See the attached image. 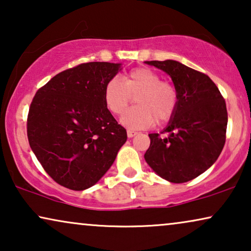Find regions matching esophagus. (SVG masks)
I'll return each instance as SVG.
<instances>
[{"mask_svg": "<svg viewBox=\"0 0 251 251\" xmlns=\"http://www.w3.org/2000/svg\"><path fill=\"white\" fill-rule=\"evenodd\" d=\"M126 135H128L129 138H132V137H135L137 135V132L132 131V130H128V131H126Z\"/></svg>", "mask_w": 251, "mask_h": 251, "instance_id": "34e87169", "label": "esophagus"}]
</instances>
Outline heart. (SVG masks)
<instances>
[{
  "label": "heart",
  "mask_w": 251,
  "mask_h": 251,
  "mask_svg": "<svg viewBox=\"0 0 251 251\" xmlns=\"http://www.w3.org/2000/svg\"><path fill=\"white\" fill-rule=\"evenodd\" d=\"M132 98L136 107L129 110ZM104 102L112 114L121 115V123L131 130L150 128L154 122L164 123L173 118L178 105L177 90L150 68H135L123 81L111 78L104 88Z\"/></svg>",
  "instance_id": "obj_1"
}]
</instances>
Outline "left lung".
Masks as SVG:
<instances>
[{"label":"left lung","mask_w":251,"mask_h":251,"mask_svg":"<svg viewBox=\"0 0 251 251\" xmlns=\"http://www.w3.org/2000/svg\"><path fill=\"white\" fill-rule=\"evenodd\" d=\"M168 75L178 94V105L163 130L150 133L146 162L163 179L185 183L200 176L218 159L227 128L226 104L208 75L176 60L145 61Z\"/></svg>","instance_id":"left-lung-1"}]
</instances>
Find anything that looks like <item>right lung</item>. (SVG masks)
Wrapping results in <instances>:
<instances>
[{"instance_id":"1","label":"right lung","mask_w":251,"mask_h":251,"mask_svg":"<svg viewBox=\"0 0 251 251\" xmlns=\"http://www.w3.org/2000/svg\"><path fill=\"white\" fill-rule=\"evenodd\" d=\"M121 64L92 61L57 74L34 96L27 118L29 146L61 186L83 191L114 162L126 131L104 102V88Z\"/></svg>"}]
</instances>
